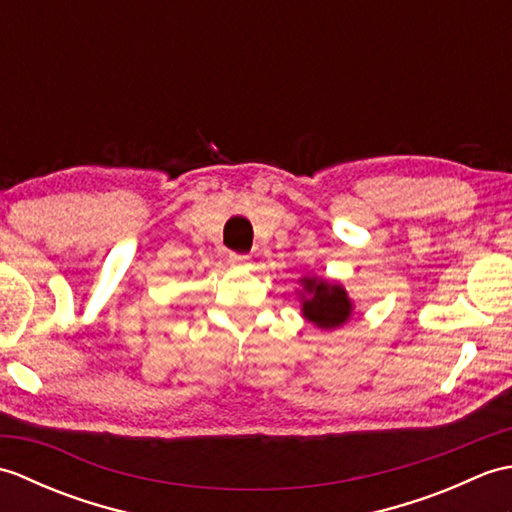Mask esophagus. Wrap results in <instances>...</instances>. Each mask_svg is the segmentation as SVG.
Listing matches in <instances>:
<instances>
[{
  "label": "esophagus",
  "mask_w": 512,
  "mask_h": 512,
  "mask_svg": "<svg viewBox=\"0 0 512 512\" xmlns=\"http://www.w3.org/2000/svg\"><path fill=\"white\" fill-rule=\"evenodd\" d=\"M228 262H231L233 266H246V264H248V255L231 253V255H228Z\"/></svg>",
  "instance_id": "34e87169"
}]
</instances>
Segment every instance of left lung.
I'll return each mask as SVG.
<instances>
[{
  "label": "left lung",
  "mask_w": 512,
  "mask_h": 512,
  "mask_svg": "<svg viewBox=\"0 0 512 512\" xmlns=\"http://www.w3.org/2000/svg\"><path fill=\"white\" fill-rule=\"evenodd\" d=\"M301 286V312L310 323L321 330H334L350 321L354 303L341 284L319 277H303Z\"/></svg>",
  "instance_id": "1"
}]
</instances>
